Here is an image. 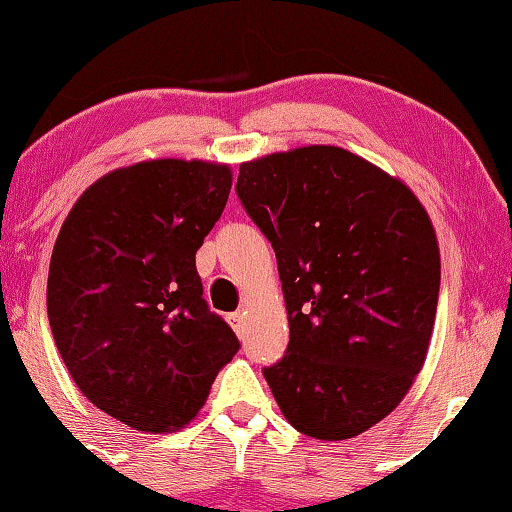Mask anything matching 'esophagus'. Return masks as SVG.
<instances>
[{
	"instance_id": "obj_1",
	"label": "esophagus",
	"mask_w": 512,
	"mask_h": 512,
	"mask_svg": "<svg viewBox=\"0 0 512 512\" xmlns=\"http://www.w3.org/2000/svg\"><path fill=\"white\" fill-rule=\"evenodd\" d=\"M230 324L234 326V331L241 335L243 329H246V312H241V310L232 312V315H230Z\"/></svg>"
}]
</instances>
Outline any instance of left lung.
Masks as SVG:
<instances>
[{
  "mask_svg": "<svg viewBox=\"0 0 512 512\" xmlns=\"http://www.w3.org/2000/svg\"><path fill=\"white\" fill-rule=\"evenodd\" d=\"M236 195L271 241L289 345L262 370L292 427L352 439L398 407L437 315V236L416 195L340 147L243 163Z\"/></svg>",
  "mask_w": 512,
  "mask_h": 512,
  "instance_id": "obj_1",
  "label": "left lung"
}]
</instances>
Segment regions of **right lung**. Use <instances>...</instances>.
Returning <instances> with one entry per match:
<instances>
[{
	"label": "right lung",
	"mask_w": 512,
	"mask_h": 512,
	"mask_svg": "<svg viewBox=\"0 0 512 512\" xmlns=\"http://www.w3.org/2000/svg\"><path fill=\"white\" fill-rule=\"evenodd\" d=\"M230 188L227 165L149 160L98 179L61 225L52 338L85 398L135 430L186 425L241 347L195 269Z\"/></svg>",
	"instance_id": "add662e5"
}]
</instances>
